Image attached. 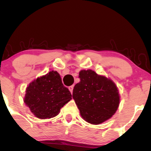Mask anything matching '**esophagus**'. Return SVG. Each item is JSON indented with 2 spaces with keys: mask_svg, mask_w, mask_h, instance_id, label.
I'll list each match as a JSON object with an SVG mask.
<instances>
[{
  "mask_svg": "<svg viewBox=\"0 0 151 151\" xmlns=\"http://www.w3.org/2000/svg\"><path fill=\"white\" fill-rule=\"evenodd\" d=\"M68 88H69V90L70 91V92L72 93V91H73V89H74V86H72V85L70 86Z\"/></svg>",
  "mask_w": 151,
  "mask_h": 151,
  "instance_id": "esophagus-1",
  "label": "esophagus"
}]
</instances>
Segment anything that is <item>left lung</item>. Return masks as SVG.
<instances>
[{
    "label": "left lung",
    "mask_w": 151,
    "mask_h": 151,
    "mask_svg": "<svg viewBox=\"0 0 151 151\" xmlns=\"http://www.w3.org/2000/svg\"><path fill=\"white\" fill-rule=\"evenodd\" d=\"M80 81L74 86L73 97L81 118L93 125L111 119L120 104V94L110 78L91 70H81Z\"/></svg>",
    "instance_id": "obj_1"
}]
</instances>
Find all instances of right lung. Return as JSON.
I'll list each match as a JSON object with an SVG mask.
<instances>
[{"instance_id":"1","label":"right lung","mask_w":151,"mask_h":151,"mask_svg":"<svg viewBox=\"0 0 151 151\" xmlns=\"http://www.w3.org/2000/svg\"><path fill=\"white\" fill-rule=\"evenodd\" d=\"M71 99L70 91L63 85L60 74L54 70L31 81L24 96L31 113L40 119L58 116L62 107Z\"/></svg>"}]
</instances>
